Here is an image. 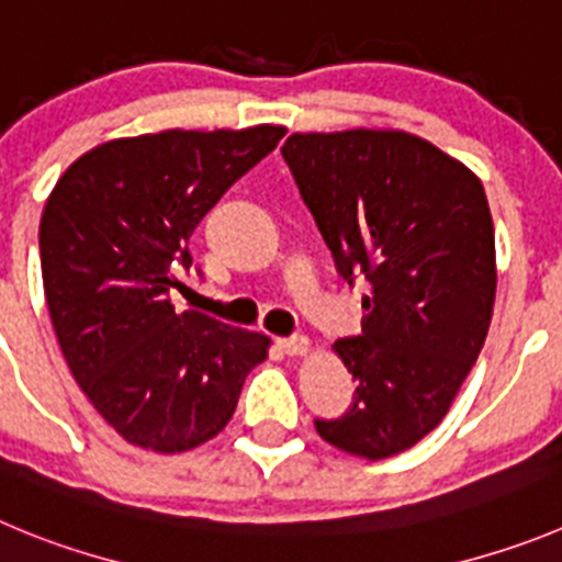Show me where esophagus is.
I'll return each mask as SVG.
<instances>
[{
    "label": "esophagus",
    "instance_id": "34e87169",
    "mask_svg": "<svg viewBox=\"0 0 562 562\" xmlns=\"http://www.w3.org/2000/svg\"><path fill=\"white\" fill-rule=\"evenodd\" d=\"M277 346H280L285 355H307V352H311V340H307L305 335H291V338H280V340H277Z\"/></svg>",
    "mask_w": 562,
    "mask_h": 562
}]
</instances>
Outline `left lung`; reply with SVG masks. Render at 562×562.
Segmentation results:
<instances>
[{
  "label": "left lung",
  "mask_w": 562,
  "mask_h": 562,
  "mask_svg": "<svg viewBox=\"0 0 562 562\" xmlns=\"http://www.w3.org/2000/svg\"><path fill=\"white\" fill-rule=\"evenodd\" d=\"M299 193L349 285L369 280L363 333L335 340L352 407L316 418L340 452L382 460L432 432L485 344L496 299L494 222L480 177L402 130L293 133Z\"/></svg>",
  "instance_id": "8db88e82"
}]
</instances>
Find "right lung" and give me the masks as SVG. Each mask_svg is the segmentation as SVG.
<instances>
[{
  "label": "right lung",
  "mask_w": 562,
  "mask_h": 562,
  "mask_svg": "<svg viewBox=\"0 0 562 562\" xmlns=\"http://www.w3.org/2000/svg\"><path fill=\"white\" fill-rule=\"evenodd\" d=\"M285 127L166 130L77 157L41 216L44 293L57 344L99 416L127 443L196 449L233 418L271 340L199 311L171 288L191 269L188 238Z\"/></svg>",
  "instance_id": "add662e5"
}]
</instances>
